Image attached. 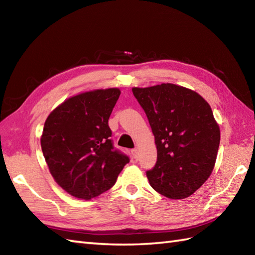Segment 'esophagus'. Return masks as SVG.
Here are the masks:
<instances>
[{
	"instance_id": "34e87169",
	"label": "esophagus",
	"mask_w": 255,
	"mask_h": 255,
	"mask_svg": "<svg viewBox=\"0 0 255 255\" xmlns=\"http://www.w3.org/2000/svg\"><path fill=\"white\" fill-rule=\"evenodd\" d=\"M131 153H132V155H133V158H134V159H138V156H139L138 149H132V150H131Z\"/></svg>"
}]
</instances>
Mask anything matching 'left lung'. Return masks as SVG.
I'll return each instance as SVG.
<instances>
[{
	"label": "left lung",
	"instance_id": "8db88e82",
	"mask_svg": "<svg viewBox=\"0 0 255 255\" xmlns=\"http://www.w3.org/2000/svg\"><path fill=\"white\" fill-rule=\"evenodd\" d=\"M154 134L156 163L147 172L154 191L170 199L191 196L217 159L220 129L202 96L172 83L132 88Z\"/></svg>",
	"mask_w": 255,
	"mask_h": 255
}]
</instances>
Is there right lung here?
Listing matches in <instances>:
<instances>
[{"instance_id": "1", "label": "right lung", "mask_w": 255, "mask_h": 255, "mask_svg": "<svg viewBox=\"0 0 255 255\" xmlns=\"http://www.w3.org/2000/svg\"><path fill=\"white\" fill-rule=\"evenodd\" d=\"M121 95L117 88L69 97L47 117L40 138L49 172L64 191L92 199L108 191L129 162L114 149L108 127Z\"/></svg>"}]
</instances>
